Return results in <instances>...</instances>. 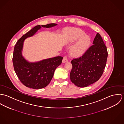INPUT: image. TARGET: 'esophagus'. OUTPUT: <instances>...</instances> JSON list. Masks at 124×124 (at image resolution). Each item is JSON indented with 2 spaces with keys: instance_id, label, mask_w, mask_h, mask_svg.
Wrapping results in <instances>:
<instances>
[{
  "instance_id": "1",
  "label": "esophagus",
  "mask_w": 124,
  "mask_h": 124,
  "mask_svg": "<svg viewBox=\"0 0 124 124\" xmlns=\"http://www.w3.org/2000/svg\"><path fill=\"white\" fill-rule=\"evenodd\" d=\"M68 61V59H67V57H66V56H65L64 57H63V60H62V62L63 63H64V62H67Z\"/></svg>"
}]
</instances>
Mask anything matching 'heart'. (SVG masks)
<instances>
[{
  "label": "heart",
  "mask_w": 124,
  "mask_h": 124,
  "mask_svg": "<svg viewBox=\"0 0 124 124\" xmlns=\"http://www.w3.org/2000/svg\"><path fill=\"white\" fill-rule=\"evenodd\" d=\"M79 39L71 50V53L75 56H82L87 50L90 44V39L83 31L79 29L71 30L66 40L67 42L72 43Z\"/></svg>",
  "instance_id": "1"
}]
</instances>
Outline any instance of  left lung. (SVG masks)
<instances>
[{"label":"left lung","mask_w":124,"mask_h":124,"mask_svg":"<svg viewBox=\"0 0 124 124\" xmlns=\"http://www.w3.org/2000/svg\"><path fill=\"white\" fill-rule=\"evenodd\" d=\"M93 44L82 56L71 61L72 68L70 78L71 82L79 87H87L97 81L106 65L107 51L98 33Z\"/></svg>","instance_id":"obj_1"}]
</instances>
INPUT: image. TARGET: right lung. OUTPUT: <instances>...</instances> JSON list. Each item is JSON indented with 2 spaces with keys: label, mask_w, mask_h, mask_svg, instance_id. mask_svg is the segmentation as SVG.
Returning a JSON list of instances; mask_svg holds the SVG:
<instances>
[{
  "label": "right lung",
  "mask_w": 124,
  "mask_h": 124,
  "mask_svg": "<svg viewBox=\"0 0 124 124\" xmlns=\"http://www.w3.org/2000/svg\"><path fill=\"white\" fill-rule=\"evenodd\" d=\"M57 25L51 23L36 26L22 36L15 46L12 59L14 69L20 81L27 87L39 89L47 86L53 77L55 69L62 63L63 57L57 56L30 62L22 55L24 41L26 38L34 35L41 27L49 28Z\"/></svg>",
  "instance_id": "obj_1"
}]
</instances>
